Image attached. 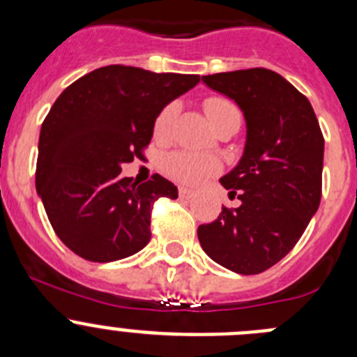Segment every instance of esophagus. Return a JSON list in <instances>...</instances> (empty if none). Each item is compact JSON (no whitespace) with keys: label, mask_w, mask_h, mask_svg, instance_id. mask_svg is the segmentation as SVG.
<instances>
[{"label":"esophagus","mask_w":357,"mask_h":357,"mask_svg":"<svg viewBox=\"0 0 357 357\" xmlns=\"http://www.w3.org/2000/svg\"><path fill=\"white\" fill-rule=\"evenodd\" d=\"M178 193H179V199H183V200H188V199H192L193 195H195V193L192 192V190H188V188H179L178 190Z\"/></svg>","instance_id":"1"}]
</instances>
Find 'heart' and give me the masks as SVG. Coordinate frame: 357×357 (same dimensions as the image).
Listing matches in <instances>:
<instances>
[{
	"label": "heart",
	"instance_id": "heart-1",
	"mask_svg": "<svg viewBox=\"0 0 357 357\" xmlns=\"http://www.w3.org/2000/svg\"><path fill=\"white\" fill-rule=\"evenodd\" d=\"M204 109L207 112L212 124H218L225 115L231 112H238L235 103L229 100L221 98V96H211L204 102ZM178 115V103H169L157 114L153 121V138L157 142H165L171 136L172 124ZM221 164L218 158L211 155H197L190 152H172L164 157L162 160V171L174 181L183 183V185H199V183L207 179L208 176L218 174Z\"/></svg>",
	"mask_w": 357,
	"mask_h": 357
}]
</instances>
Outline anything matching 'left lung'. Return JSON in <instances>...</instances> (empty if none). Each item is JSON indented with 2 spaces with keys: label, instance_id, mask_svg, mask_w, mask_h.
<instances>
[{
  "label": "left lung",
  "instance_id": "obj_1",
  "mask_svg": "<svg viewBox=\"0 0 357 357\" xmlns=\"http://www.w3.org/2000/svg\"><path fill=\"white\" fill-rule=\"evenodd\" d=\"M245 115L242 160L221 178L238 207L199 226L205 254L238 275H259L295 247L321 200L325 139L309 100L268 68L202 75Z\"/></svg>",
  "mask_w": 357,
  "mask_h": 357
}]
</instances>
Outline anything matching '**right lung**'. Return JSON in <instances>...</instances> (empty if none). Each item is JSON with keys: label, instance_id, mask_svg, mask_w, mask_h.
Here are the masks:
<instances>
[{"label": "right lung", "instance_id": "1", "mask_svg": "<svg viewBox=\"0 0 357 357\" xmlns=\"http://www.w3.org/2000/svg\"><path fill=\"white\" fill-rule=\"evenodd\" d=\"M200 75L109 66L82 75L56 98L39 135L36 190L46 215L79 257L112 262L150 242L153 204L178 188L153 174L121 178V165L145 158L157 114Z\"/></svg>", "mask_w": 357, "mask_h": 357}]
</instances>
